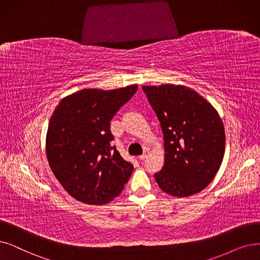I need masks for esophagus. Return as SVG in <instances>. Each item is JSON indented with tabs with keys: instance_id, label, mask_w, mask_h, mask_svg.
<instances>
[{
	"instance_id": "1",
	"label": "esophagus",
	"mask_w": 260,
	"mask_h": 260,
	"mask_svg": "<svg viewBox=\"0 0 260 260\" xmlns=\"http://www.w3.org/2000/svg\"><path fill=\"white\" fill-rule=\"evenodd\" d=\"M147 155H148V150H145L144 153L140 155V159H141V160H145V159L147 158Z\"/></svg>"
}]
</instances>
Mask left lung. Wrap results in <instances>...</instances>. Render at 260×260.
I'll return each mask as SVG.
<instances>
[{"mask_svg": "<svg viewBox=\"0 0 260 260\" xmlns=\"http://www.w3.org/2000/svg\"><path fill=\"white\" fill-rule=\"evenodd\" d=\"M163 132L164 165L154 179L160 189L185 197L204 190L219 171L225 131L210 103L182 85L143 86Z\"/></svg>", "mask_w": 260, "mask_h": 260, "instance_id": "1", "label": "left lung"}]
</instances>
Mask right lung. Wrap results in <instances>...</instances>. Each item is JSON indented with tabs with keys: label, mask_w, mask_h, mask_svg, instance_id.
Wrapping results in <instances>:
<instances>
[{
	"label": "right lung",
	"mask_w": 260,
	"mask_h": 260,
	"mask_svg": "<svg viewBox=\"0 0 260 260\" xmlns=\"http://www.w3.org/2000/svg\"><path fill=\"white\" fill-rule=\"evenodd\" d=\"M138 90L82 89L61 99L50 118L46 150L50 168L76 200L102 205L114 200L130 178L133 164L115 146L111 120Z\"/></svg>",
	"instance_id": "1"
}]
</instances>
